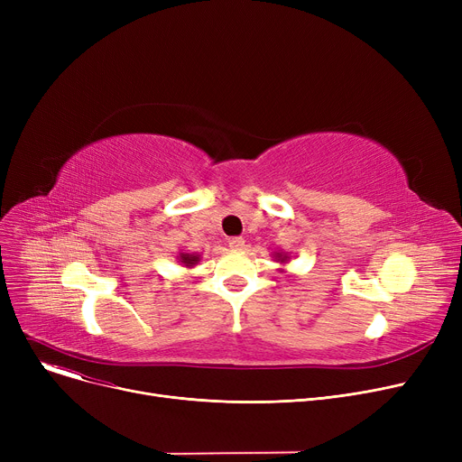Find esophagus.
<instances>
[{"instance_id":"obj_1","label":"esophagus","mask_w":462,"mask_h":462,"mask_svg":"<svg viewBox=\"0 0 462 462\" xmlns=\"http://www.w3.org/2000/svg\"><path fill=\"white\" fill-rule=\"evenodd\" d=\"M228 245L232 251H244L245 249V239L244 237H232L228 241Z\"/></svg>"}]
</instances>
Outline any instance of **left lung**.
Returning <instances> with one entry per match:
<instances>
[{"label": "left lung", "mask_w": 462, "mask_h": 462, "mask_svg": "<svg viewBox=\"0 0 462 462\" xmlns=\"http://www.w3.org/2000/svg\"><path fill=\"white\" fill-rule=\"evenodd\" d=\"M273 258H275V262H281L282 265H284V263H288V260H290L288 253H284V251H281V253H273ZM279 272H282V270H279Z\"/></svg>", "instance_id": "obj_1"}]
</instances>
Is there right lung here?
Returning a JSON list of instances; mask_svg holds the SVG:
<instances>
[{
  "instance_id": "add662e5",
  "label": "right lung",
  "mask_w": 462,
  "mask_h": 462,
  "mask_svg": "<svg viewBox=\"0 0 462 462\" xmlns=\"http://www.w3.org/2000/svg\"><path fill=\"white\" fill-rule=\"evenodd\" d=\"M178 262H180V263H183L185 268H194V265H197V263L200 262V254H197V253H187V251H180V254H178Z\"/></svg>"
}]
</instances>
